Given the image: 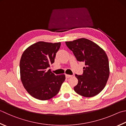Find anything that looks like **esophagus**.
I'll return each instance as SVG.
<instances>
[{
  "label": "esophagus",
  "instance_id": "34e87169",
  "mask_svg": "<svg viewBox=\"0 0 126 126\" xmlns=\"http://www.w3.org/2000/svg\"><path fill=\"white\" fill-rule=\"evenodd\" d=\"M72 75H66V77L68 78H70L71 77H72Z\"/></svg>",
  "mask_w": 126,
  "mask_h": 126
}]
</instances>
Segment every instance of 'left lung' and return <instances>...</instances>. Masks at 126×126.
<instances>
[{
	"label": "left lung",
	"instance_id": "8db88e82",
	"mask_svg": "<svg viewBox=\"0 0 126 126\" xmlns=\"http://www.w3.org/2000/svg\"><path fill=\"white\" fill-rule=\"evenodd\" d=\"M65 43L77 60L85 63L83 75H75L78 84L74 87L75 91L89 98L98 95L105 87L110 75L105 51L98 44L83 38Z\"/></svg>",
	"mask_w": 126,
	"mask_h": 126
}]
</instances>
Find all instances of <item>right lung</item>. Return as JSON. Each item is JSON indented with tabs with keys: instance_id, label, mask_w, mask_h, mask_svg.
Returning a JSON list of instances; mask_svg holds the SVG:
<instances>
[{
	"instance_id": "obj_1",
	"label": "right lung",
	"mask_w": 126,
	"mask_h": 126,
	"mask_svg": "<svg viewBox=\"0 0 126 126\" xmlns=\"http://www.w3.org/2000/svg\"><path fill=\"white\" fill-rule=\"evenodd\" d=\"M61 43L38 42L23 51L20 62L21 82L32 96L41 100L50 99L58 93L65 75H55L48 70L54 63Z\"/></svg>"
}]
</instances>
